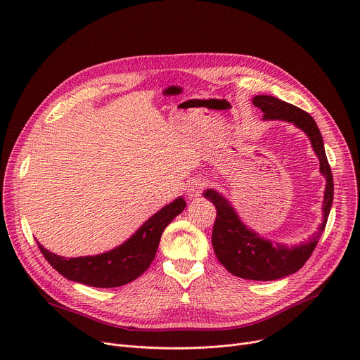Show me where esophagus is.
Here are the masks:
<instances>
[{
    "instance_id": "34e87169",
    "label": "esophagus",
    "mask_w": 360,
    "mask_h": 360,
    "mask_svg": "<svg viewBox=\"0 0 360 360\" xmlns=\"http://www.w3.org/2000/svg\"><path fill=\"white\" fill-rule=\"evenodd\" d=\"M205 186H207V184H205V181L204 179H201V178H197V179H193L191 181V184L188 185V198H197V197H201V194H202V191L205 190Z\"/></svg>"
}]
</instances>
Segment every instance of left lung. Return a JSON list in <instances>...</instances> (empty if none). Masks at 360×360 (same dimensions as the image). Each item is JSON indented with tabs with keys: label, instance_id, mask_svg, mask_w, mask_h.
Wrapping results in <instances>:
<instances>
[{
	"label": "left lung",
	"instance_id": "8db88e82",
	"mask_svg": "<svg viewBox=\"0 0 360 360\" xmlns=\"http://www.w3.org/2000/svg\"><path fill=\"white\" fill-rule=\"evenodd\" d=\"M252 103L262 110L264 120L288 121L305 132L319 159L321 174L327 179L323 202V223L308 242H302L292 248L259 238L239 220V216L228 200L214 190H207L204 193V197L212 201L217 210L212 243L221 266L240 278L270 281L296 273L309 259L326 229L334 198V182L323 136H321L316 122L308 112L274 96H269V94H258L252 99Z\"/></svg>",
	"mask_w": 360,
	"mask_h": 360
}]
</instances>
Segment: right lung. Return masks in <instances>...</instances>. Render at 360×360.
I'll list each match as a JSON object with an SVG mask.
<instances>
[{"label": "right lung", "instance_id": "1", "mask_svg": "<svg viewBox=\"0 0 360 360\" xmlns=\"http://www.w3.org/2000/svg\"><path fill=\"white\" fill-rule=\"evenodd\" d=\"M185 200L176 198L151 216L121 247L94 257L64 258L49 252L37 242L51 266L68 280L93 288H120L140 277L155 259L166 226L185 209Z\"/></svg>", "mask_w": 360, "mask_h": 360}]
</instances>
